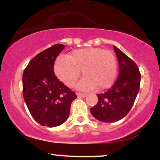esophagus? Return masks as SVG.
Returning <instances> with one entry per match:
<instances>
[{
  "label": "esophagus",
  "instance_id": "1",
  "mask_svg": "<svg viewBox=\"0 0 160 160\" xmlns=\"http://www.w3.org/2000/svg\"><path fill=\"white\" fill-rule=\"evenodd\" d=\"M77 95L78 97H82V98H84V97L86 96V93H81V92H77Z\"/></svg>",
  "mask_w": 160,
  "mask_h": 160
}]
</instances>
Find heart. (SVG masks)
I'll list each match as a JSON object with an SVG mask.
<instances>
[{
  "label": "heart",
  "mask_w": 160,
  "mask_h": 160,
  "mask_svg": "<svg viewBox=\"0 0 160 160\" xmlns=\"http://www.w3.org/2000/svg\"><path fill=\"white\" fill-rule=\"evenodd\" d=\"M56 76L68 87H72L81 74L79 82L82 90L108 89L117 74V60L113 52L102 48H85L73 51L68 56H60L54 65Z\"/></svg>",
  "instance_id": "1"
}]
</instances>
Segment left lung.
I'll list each match as a JSON object with an SVG mask.
<instances>
[{"label":"left lung","instance_id":"obj_1","mask_svg":"<svg viewBox=\"0 0 160 160\" xmlns=\"http://www.w3.org/2000/svg\"><path fill=\"white\" fill-rule=\"evenodd\" d=\"M119 62V75L114 84L98 94V103L90 108L97 120L105 122L119 121L128 114L140 89L141 73L135 62L113 46Z\"/></svg>","mask_w":160,"mask_h":160}]
</instances>
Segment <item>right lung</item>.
<instances>
[{"label": "right lung", "mask_w": 160, "mask_h": 160, "mask_svg": "<svg viewBox=\"0 0 160 160\" xmlns=\"http://www.w3.org/2000/svg\"><path fill=\"white\" fill-rule=\"evenodd\" d=\"M65 49L55 44L31 60L22 76L23 97L33 118L41 126L55 127L68 118L74 91L55 75L54 64Z\"/></svg>", "instance_id": "add662e5"}]
</instances>
